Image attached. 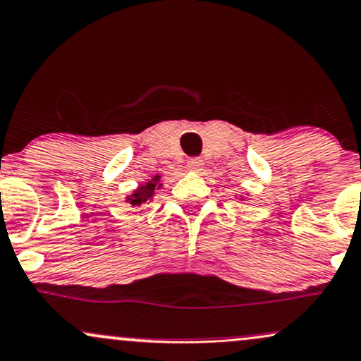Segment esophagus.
I'll return each instance as SVG.
<instances>
[{"label":"esophagus","instance_id":"esophagus-1","mask_svg":"<svg viewBox=\"0 0 361 361\" xmlns=\"http://www.w3.org/2000/svg\"><path fill=\"white\" fill-rule=\"evenodd\" d=\"M187 168L190 169V171L199 173V171H202V168H204V161H202L200 157H190V159L187 161Z\"/></svg>","mask_w":361,"mask_h":361}]
</instances>
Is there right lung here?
<instances>
[{
    "label": "right lung",
    "mask_w": 361,
    "mask_h": 361,
    "mask_svg": "<svg viewBox=\"0 0 361 361\" xmlns=\"http://www.w3.org/2000/svg\"><path fill=\"white\" fill-rule=\"evenodd\" d=\"M156 180H157V178H156ZM156 180L149 181L147 185H142L140 188L135 190V193H133L132 199H130V200H132L133 205L144 204V202H147L150 197L154 195V190H156Z\"/></svg>",
    "instance_id": "right-lung-1"
}]
</instances>
